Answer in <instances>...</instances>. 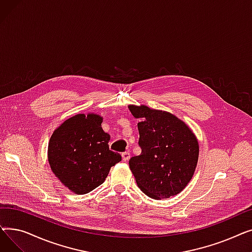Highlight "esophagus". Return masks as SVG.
<instances>
[{
  "label": "esophagus",
  "instance_id": "1",
  "mask_svg": "<svg viewBox=\"0 0 252 252\" xmlns=\"http://www.w3.org/2000/svg\"><path fill=\"white\" fill-rule=\"evenodd\" d=\"M122 157H123V160H124L125 162H126V161L129 159L130 154H129V152H128V151H125V152H123Z\"/></svg>",
  "mask_w": 252,
  "mask_h": 252
}]
</instances>
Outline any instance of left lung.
I'll return each instance as SVG.
<instances>
[{
    "mask_svg": "<svg viewBox=\"0 0 252 252\" xmlns=\"http://www.w3.org/2000/svg\"><path fill=\"white\" fill-rule=\"evenodd\" d=\"M138 124V156L128 164L138 187L152 199H164L180 193L192 179L199 146L184 122L165 111L147 106H129Z\"/></svg>",
    "mask_w": 252,
    "mask_h": 252,
    "instance_id": "1",
    "label": "left lung"
}]
</instances>
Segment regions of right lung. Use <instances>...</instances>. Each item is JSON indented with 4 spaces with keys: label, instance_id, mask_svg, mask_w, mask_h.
I'll return each instance as SVG.
<instances>
[{
    "label": "right lung",
    "instance_id": "right-lung-1",
    "mask_svg": "<svg viewBox=\"0 0 252 252\" xmlns=\"http://www.w3.org/2000/svg\"><path fill=\"white\" fill-rule=\"evenodd\" d=\"M102 117L76 114L51 136L48 159L55 176L76 194L94 190L107 178L111 166L122 160L109 150V135L102 129Z\"/></svg>",
    "mask_w": 252,
    "mask_h": 252
}]
</instances>
